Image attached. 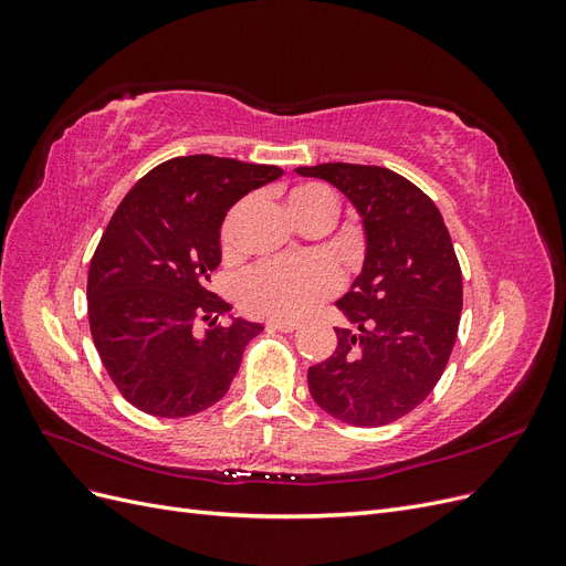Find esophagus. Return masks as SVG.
I'll list each match as a JSON object with an SVG mask.
<instances>
[{"mask_svg": "<svg viewBox=\"0 0 566 566\" xmlns=\"http://www.w3.org/2000/svg\"><path fill=\"white\" fill-rule=\"evenodd\" d=\"M266 328L279 331V333H293V331H297V323H293V321H269Z\"/></svg>", "mask_w": 566, "mask_h": 566, "instance_id": "34e87169", "label": "esophagus"}]
</instances>
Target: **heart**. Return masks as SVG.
<instances>
[{
	"label": "heart",
	"instance_id": "heart-1",
	"mask_svg": "<svg viewBox=\"0 0 566 566\" xmlns=\"http://www.w3.org/2000/svg\"><path fill=\"white\" fill-rule=\"evenodd\" d=\"M321 208L337 210L328 186L304 184L290 193V210L300 219ZM248 210V200L233 205L221 224V248L238 252V227ZM342 287V273L331 260H266L250 266L235 283V300L250 316L297 321L312 314Z\"/></svg>",
	"mask_w": 566,
	"mask_h": 566
}]
</instances>
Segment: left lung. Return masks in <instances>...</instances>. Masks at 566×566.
I'll return each instance as SVG.
<instances>
[{
	"label": "left lung",
	"mask_w": 566,
	"mask_h": 566,
	"mask_svg": "<svg viewBox=\"0 0 566 566\" xmlns=\"http://www.w3.org/2000/svg\"><path fill=\"white\" fill-rule=\"evenodd\" d=\"M302 177L337 186L364 217L366 262L337 310V347L310 368L314 401L342 422L380 427L430 394L453 352L462 271L441 212L416 184L387 167L323 163Z\"/></svg>",
	"instance_id": "1"
}]
</instances>
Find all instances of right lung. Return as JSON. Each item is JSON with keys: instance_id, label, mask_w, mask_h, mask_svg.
I'll return each instance as SVG.
<instances>
[{"instance_id": "right-lung-1", "label": "right lung", "mask_w": 566, "mask_h": 566, "mask_svg": "<svg viewBox=\"0 0 566 566\" xmlns=\"http://www.w3.org/2000/svg\"><path fill=\"white\" fill-rule=\"evenodd\" d=\"M281 175L276 165L184 156L153 167L117 205L90 264L87 310L101 364L134 408L186 418L229 391L264 328L219 321L231 312L208 287L219 229L238 198Z\"/></svg>"}]
</instances>
